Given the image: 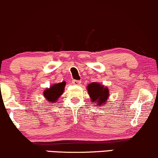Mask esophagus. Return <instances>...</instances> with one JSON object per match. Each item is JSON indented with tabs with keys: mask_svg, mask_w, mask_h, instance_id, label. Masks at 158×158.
I'll use <instances>...</instances> for the list:
<instances>
[{
	"mask_svg": "<svg viewBox=\"0 0 158 158\" xmlns=\"http://www.w3.org/2000/svg\"><path fill=\"white\" fill-rule=\"evenodd\" d=\"M72 83L75 85H80L81 84V81H78V80H73Z\"/></svg>",
	"mask_w": 158,
	"mask_h": 158,
	"instance_id": "esophagus-1",
	"label": "esophagus"
}]
</instances>
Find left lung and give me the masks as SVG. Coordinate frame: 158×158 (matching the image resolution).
Instances as JSON below:
<instances>
[{
	"mask_svg": "<svg viewBox=\"0 0 158 158\" xmlns=\"http://www.w3.org/2000/svg\"><path fill=\"white\" fill-rule=\"evenodd\" d=\"M87 91L93 103H98L100 106L106 102L109 97L108 88L104 87L98 83H91L89 84L87 86Z\"/></svg>",
	"mask_w": 158,
	"mask_h": 158,
	"instance_id": "8db88e82",
	"label": "left lung"
}]
</instances>
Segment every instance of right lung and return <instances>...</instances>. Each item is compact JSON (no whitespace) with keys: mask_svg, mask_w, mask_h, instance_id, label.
<instances>
[{"mask_svg":"<svg viewBox=\"0 0 158 158\" xmlns=\"http://www.w3.org/2000/svg\"><path fill=\"white\" fill-rule=\"evenodd\" d=\"M64 87H65V82L64 81V82L54 84L50 88L46 89V90L44 91V96L46 98L47 101L56 103L55 101L62 94Z\"/></svg>","mask_w":158,"mask_h":158,"instance_id":"1","label":"right lung"}]
</instances>
